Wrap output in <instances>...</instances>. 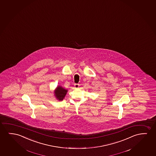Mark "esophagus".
<instances>
[{"label":"esophagus","instance_id":"esophagus-1","mask_svg":"<svg viewBox=\"0 0 156 156\" xmlns=\"http://www.w3.org/2000/svg\"><path fill=\"white\" fill-rule=\"evenodd\" d=\"M74 86H75V88H79V84L75 83V85H74Z\"/></svg>","mask_w":156,"mask_h":156}]
</instances>
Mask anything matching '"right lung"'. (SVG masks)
Returning a JSON list of instances; mask_svg holds the SVG:
<instances>
[{
	"label": "right lung",
	"mask_w": 156,
	"mask_h": 156,
	"mask_svg": "<svg viewBox=\"0 0 156 156\" xmlns=\"http://www.w3.org/2000/svg\"><path fill=\"white\" fill-rule=\"evenodd\" d=\"M68 92V90L65 89L61 86H58L54 90V96L58 101H62L64 99Z\"/></svg>",
	"instance_id": "obj_1"
}]
</instances>
